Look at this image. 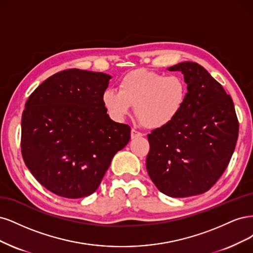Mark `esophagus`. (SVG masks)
I'll return each instance as SVG.
<instances>
[{"label": "esophagus", "mask_w": 253, "mask_h": 253, "mask_svg": "<svg viewBox=\"0 0 253 253\" xmlns=\"http://www.w3.org/2000/svg\"><path fill=\"white\" fill-rule=\"evenodd\" d=\"M143 134L141 133V132H138V131H136V130H134V129H132L131 130V138L133 140V138H136V137H140V136H142Z\"/></svg>", "instance_id": "34e87169"}]
</instances>
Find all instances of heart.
Instances as JSON below:
<instances>
[{"instance_id":"obj_1","label":"heart","mask_w":253,"mask_h":253,"mask_svg":"<svg viewBox=\"0 0 253 253\" xmlns=\"http://www.w3.org/2000/svg\"><path fill=\"white\" fill-rule=\"evenodd\" d=\"M186 97L187 85L181 77L135 69L121 78L119 91L106 89L102 102L113 120H125L134 106L135 116L144 127L160 129L178 116Z\"/></svg>"}]
</instances>
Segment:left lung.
I'll use <instances>...</instances> for the list:
<instances>
[{
    "instance_id": "obj_1",
    "label": "left lung",
    "mask_w": 253,
    "mask_h": 253,
    "mask_svg": "<svg viewBox=\"0 0 253 253\" xmlns=\"http://www.w3.org/2000/svg\"><path fill=\"white\" fill-rule=\"evenodd\" d=\"M187 97L178 116L148 134L146 167L157 188L171 198L206 192L223 174L239 135L230 95L201 65L182 62Z\"/></svg>"
}]
</instances>
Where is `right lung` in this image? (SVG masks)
<instances>
[{
  "label": "right lung",
  "mask_w": 253,
  "mask_h": 253,
  "mask_svg": "<svg viewBox=\"0 0 253 253\" xmlns=\"http://www.w3.org/2000/svg\"><path fill=\"white\" fill-rule=\"evenodd\" d=\"M110 79L103 72L64 70L45 80L25 104L24 162L40 184L60 197L93 193L130 140V127L112 121L102 102Z\"/></svg>",
  "instance_id": "obj_1"
}]
</instances>
